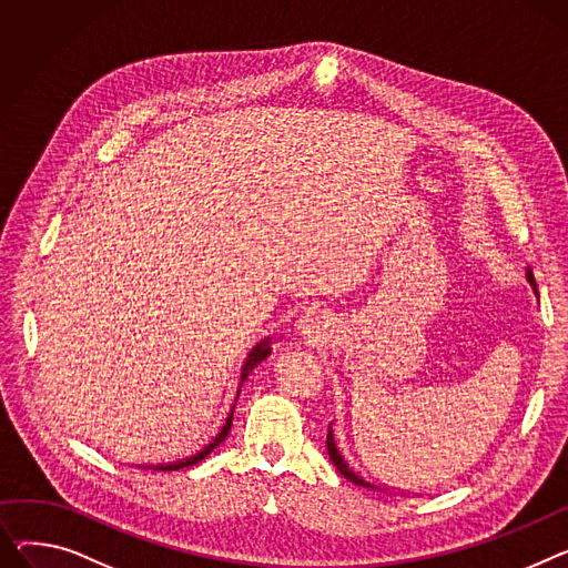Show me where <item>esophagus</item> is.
I'll return each mask as SVG.
<instances>
[{"instance_id": "1", "label": "esophagus", "mask_w": 568, "mask_h": 568, "mask_svg": "<svg viewBox=\"0 0 568 568\" xmlns=\"http://www.w3.org/2000/svg\"><path fill=\"white\" fill-rule=\"evenodd\" d=\"M296 331L304 335V339H308V343H317V339L326 333V322L315 311H308L298 317Z\"/></svg>"}]
</instances>
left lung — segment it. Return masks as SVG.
Wrapping results in <instances>:
<instances>
[{
  "label": "left lung",
  "instance_id": "1",
  "mask_svg": "<svg viewBox=\"0 0 568 568\" xmlns=\"http://www.w3.org/2000/svg\"><path fill=\"white\" fill-rule=\"evenodd\" d=\"M525 278H527V285L532 287V292L537 294V281H535V276H532V270L527 267L525 270ZM326 449H328V457H331V462H333V466L339 470V475H345L349 481H354V484H358V486H365V488H376V490H390L388 486H382V484H374V481H369L367 477H363L356 468H352V464L347 462V457L343 455V449L337 447V440H335V436H333V427H328V436H326Z\"/></svg>",
  "mask_w": 568,
  "mask_h": 568
}]
</instances>
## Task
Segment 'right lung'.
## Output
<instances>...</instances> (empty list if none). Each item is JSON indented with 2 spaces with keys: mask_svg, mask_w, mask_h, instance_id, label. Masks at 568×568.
<instances>
[{
  "mask_svg": "<svg viewBox=\"0 0 568 568\" xmlns=\"http://www.w3.org/2000/svg\"><path fill=\"white\" fill-rule=\"evenodd\" d=\"M270 354H272V339H270V337L260 339V343L248 352V356H246V361H244V365H242V379H240L237 397H240L242 384H244V379L248 376V372H251L257 363H262L264 358H267ZM237 397H235V404H237ZM233 410H235V406H233ZM233 410L229 413V418H225V425H223V427H221V432L214 436V440H212L210 445H205L201 452H196V455L186 457V459H178V462H173V464H160V466H148V468H153V470H180V468H189V466H196L199 462H203V459L210 455V452H214V447H216V445H221V443L225 440V436H229L231 425H233Z\"/></svg>",
  "mask_w": 568,
  "mask_h": 568,
  "instance_id": "1",
  "label": "right lung"
}]
</instances>
